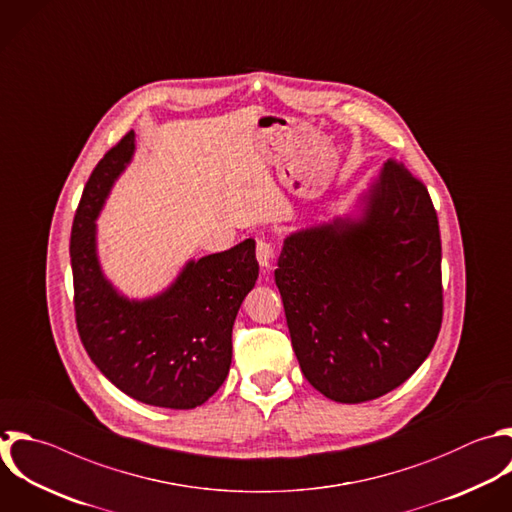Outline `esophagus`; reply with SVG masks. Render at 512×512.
I'll return each mask as SVG.
<instances>
[{
  "label": "esophagus",
  "instance_id": "1",
  "mask_svg": "<svg viewBox=\"0 0 512 512\" xmlns=\"http://www.w3.org/2000/svg\"><path fill=\"white\" fill-rule=\"evenodd\" d=\"M256 258H258L260 268L264 272H268L270 266H272V260H274V246H272V242L258 240V244H256Z\"/></svg>",
  "mask_w": 512,
  "mask_h": 512
}]
</instances>
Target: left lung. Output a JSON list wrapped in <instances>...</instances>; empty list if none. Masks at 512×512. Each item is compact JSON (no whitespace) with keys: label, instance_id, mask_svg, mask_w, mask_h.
Masks as SVG:
<instances>
[{"label":"left lung","instance_id":"1","mask_svg":"<svg viewBox=\"0 0 512 512\" xmlns=\"http://www.w3.org/2000/svg\"><path fill=\"white\" fill-rule=\"evenodd\" d=\"M440 258L432 200L402 162L350 212L288 234L274 280L306 380L344 404L408 380L440 330Z\"/></svg>","mask_w":512,"mask_h":512}]
</instances>
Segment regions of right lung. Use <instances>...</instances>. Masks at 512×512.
Here are the masks:
<instances>
[{"label": "right lung", "instance_id": "obj_1", "mask_svg": "<svg viewBox=\"0 0 512 512\" xmlns=\"http://www.w3.org/2000/svg\"><path fill=\"white\" fill-rule=\"evenodd\" d=\"M130 132L92 172L72 226V272L78 332L100 372L128 396L162 408L204 404L226 380L232 326L258 280L252 238L218 254L188 260L174 282L148 298H130L104 274L96 220L132 164Z\"/></svg>", "mask_w": 512, "mask_h": 512}]
</instances>
